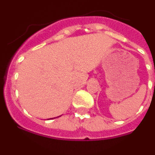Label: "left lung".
Returning a JSON list of instances; mask_svg holds the SVG:
<instances>
[{
  "instance_id": "8db88e82",
  "label": "left lung",
  "mask_w": 155,
  "mask_h": 155,
  "mask_svg": "<svg viewBox=\"0 0 155 155\" xmlns=\"http://www.w3.org/2000/svg\"><path fill=\"white\" fill-rule=\"evenodd\" d=\"M154 88H155V83H154Z\"/></svg>"
}]
</instances>
